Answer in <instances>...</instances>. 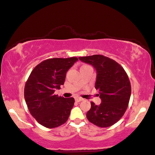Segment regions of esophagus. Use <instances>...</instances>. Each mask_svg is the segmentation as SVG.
<instances>
[{
    "label": "esophagus",
    "instance_id": "obj_1",
    "mask_svg": "<svg viewBox=\"0 0 155 155\" xmlns=\"http://www.w3.org/2000/svg\"><path fill=\"white\" fill-rule=\"evenodd\" d=\"M83 101V98H81V97H77L75 98V101L77 102V103H79V102Z\"/></svg>",
    "mask_w": 155,
    "mask_h": 155
}]
</instances>
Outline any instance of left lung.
<instances>
[{
	"instance_id": "left-lung-1",
	"label": "left lung",
	"mask_w": 155,
	"mask_h": 155,
	"mask_svg": "<svg viewBox=\"0 0 155 155\" xmlns=\"http://www.w3.org/2000/svg\"><path fill=\"white\" fill-rule=\"evenodd\" d=\"M78 58L96 70L95 88L101 99L99 105L91 102V108L87 113L88 120L99 127H110L120 119L128 107L131 94L128 75L118 62L103 55Z\"/></svg>"
}]
</instances>
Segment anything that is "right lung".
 Masks as SVG:
<instances>
[{"mask_svg": "<svg viewBox=\"0 0 155 155\" xmlns=\"http://www.w3.org/2000/svg\"><path fill=\"white\" fill-rule=\"evenodd\" d=\"M77 61V57L49 58L35 67L29 76L25 99L32 116L42 126L53 128L68 120L74 98L58 97L54 93L64 84L67 72Z\"/></svg>", "mask_w": 155, "mask_h": 155, "instance_id": "right-lung-1", "label": "right lung"}]
</instances>
